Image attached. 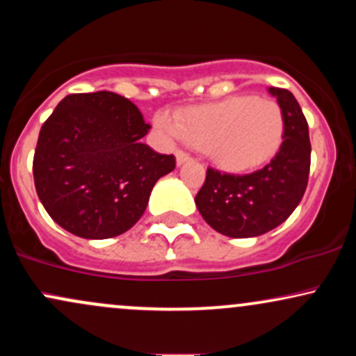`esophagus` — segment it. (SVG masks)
<instances>
[{"mask_svg":"<svg viewBox=\"0 0 356 356\" xmlns=\"http://www.w3.org/2000/svg\"><path fill=\"white\" fill-rule=\"evenodd\" d=\"M175 159H177V165H182L184 162L189 161L191 155L187 152H184V150H177V152H175Z\"/></svg>","mask_w":356,"mask_h":356,"instance_id":"esophagus-1","label":"esophagus"}]
</instances>
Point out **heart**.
Wrapping results in <instances>:
<instances>
[{"mask_svg": "<svg viewBox=\"0 0 356 356\" xmlns=\"http://www.w3.org/2000/svg\"><path fill=\"white\" fill-rule=\"evenodd\" d=\"M155 124L204 150L226 170H251L277 152L284 134L280 104L252 95L231 97L218 104L189 108L177 122L159 115Z\"/></svg>", "mask_w": 356, "mask_h": 356, "instance_id": "heart-1", "label": "heart"}]
</instances>
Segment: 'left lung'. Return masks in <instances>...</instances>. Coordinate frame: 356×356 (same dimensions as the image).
Here are the masks:
<instances>
[{
    "mask_svg": "<svg viewBox=\"0 0 356 356\" xmlns=\"http://www.w3.org/2000/svg\"><path fill=\"white\" fill-rule=\"evenodd\" d=\"M284 115L280 150L263 169L229 174L207 167L195 206L207 224L229 238H254L275 229L291 216L308 186L312 144L308 122L295 95L269 88Z\"/></svg>",
    "mask_w": 356,
    "mask_h": 356,
    "instance_id": "1",
    "label": "left lung"
}]
</instances>
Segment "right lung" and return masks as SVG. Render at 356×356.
I'll return each mask as SVG.
<instances>
[{"instance_id": "right-lung-1", "label": "right lung", "mask_w": 356, "mask_h": 356, "mask_svg": "<svg viewBox=\"0 0 356 356\" xmlns=\"http://www.w3.org/2000/svg\"><path fill=\"white\" fill-rule=\"evenodd\" d=\"M140 110L113 92L70 93L40 130L36 194L50 218L85 239L115 238L144 214L155 182L175 167L140 138Z\"/></svg>"}]
</instances>
